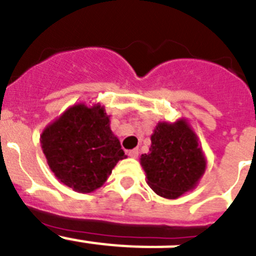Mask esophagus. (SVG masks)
Segmentation results:
<instances>
[{
  "label": "esophagus",
  "mask_w": 256,
  "mask_h": 256,
  "mask_svg": "<svg viewBox=\"0 0 256 256\" xmlns=\"http://www.w3.org/2000/svg\"><path fill=\"white\" fill-rule=\"evenodd\" d=\"M128 155H130V158H133V159L138 158V148H133V150H130V152H128Z\"/></svg>",
  "instance_id": "esophagus-1"
}]
</instances>
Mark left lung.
<instances>
[{"label": "left lung", "mask_w": 256, "mask_h": 256, "mask_svg": "<svg viewBox=\"0 0 256 256\" xmlns=\"http://www.w3.org/2000/svg\"><path fill=\"white\" fill-rule=\"evenodd\" d=\"M206 162L198 134L186 118L156 124L150 151L140 158L150 188L170 200L198 187Z\"/></svg>", "instance_id": "1"}]
</instances>
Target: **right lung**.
I'll return each mask as SVG.
<instances>
[{
    "mask_svg": "<svg viewBox=\"0 0 256 256\" xmlns=\"http://www.w3.org/2000/svg\"><path fill=\"white\" fill-rule=\"evenodd\" d=\"M40 142L55 177L80 194L100 188L116 162L126 158L100 102L69 106L44 126Z\"/></svg>",
    "mask_w": 256,
    "mask_h": 256,
    "instance_id": "1",
    "label": "right lung"
}]
</instances>
